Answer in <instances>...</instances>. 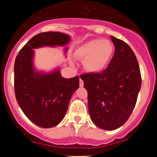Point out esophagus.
<instances>
[{
  "label": "esophagus",
  "instance_id": "34e87169",
  "mask_svg": "<svg viewBox=\"0 0 157 157\" xmlns=\"http://www.w3.org/2000/svg\"><path fill=\"white\" fill-rule=\"evenodd\" d=\"M83 84H84V82H83L81 78H80V79H79V86H80V87H82L83 86Z\"/></svg>",
  "mask_w": 157,
  "mask_h": 157
}]
</instances>
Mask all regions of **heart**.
<instances>
[{
	"instance_id": "obj_1",
	"label": "heart",
	"mask_w": 157,
	"mask_h": 157,
	"mask_svg": "<svg viewBox=\"0 0 157 157\" xmlns=\"http://www.w3.org/2000/svg\"><path fill=\"white\" fill-rule=\"evenodd\" d=\"M114 46L108 40L93 39L80 46L75 52L76 57L84 61L88 71L98 72L109 63Z\"/></svg>"
}]
</instances>
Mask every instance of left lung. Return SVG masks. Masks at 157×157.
Instances as JSON below:
<instances>
[{"label": "left lung", "instance_id": "8db88e82", "mask_svg": "<svg viewBox=\"0 0 157 157\" xmlns=\"http://www.w3.org/2000/svg\"><path fill=\"white\" fill-rule=\"evenodd\" d=\"M114 56L100 73L80 76L88 93V109L93 123L112 130L123 126L132 113L141 86L135 54L125 41L111 36Z\"/></svg>", "mask_w": 157, "mask_h": 157}]
</instances>
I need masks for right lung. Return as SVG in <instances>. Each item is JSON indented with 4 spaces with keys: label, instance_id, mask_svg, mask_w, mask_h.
<instances>
[{
    "label": "right lung",
    "instance_id": "add662e5",
    "mask_svg": "<svg viewBox=\"0 0 157 157\" xmlns=\"http://www.w3.org/2000/svg\"><path fill=\"white\" fill-rule=\"evenodd\" d=\"M70 36L60 32H43L34 36L20 49L14 65V89L17 102L26 116L37 126L50 128L66 114L72 94L79 86V78H64L59 69L43 74L33 65L34 48L66 45ZM67 48H65V51Z\"/></svg>",
    "mask_w": 157,
    "mask_h": 157
}]
</instances>
